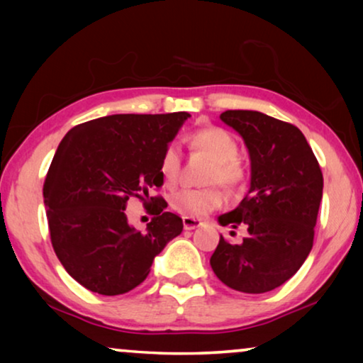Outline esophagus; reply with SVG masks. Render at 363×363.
I'll list each match as a JSON object with an SVG mask.
<instances>
[{"label":"esophagus","mask_w":363,"mask_h":363,"mask_svg":"<svg viewBox=\"0 0 363 363\" xmlns=\"http://www.w3.org/2000/svg\"><path fill=\"white\" fill-rule=\"evenodd\" d=\"M200 225V220H195V218L191 216H183V228H185V230H195V228Z\"/></svg>","instance_id":"34e87169"}]
</instances>
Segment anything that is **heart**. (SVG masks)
I'll use <instances>...</instances> for the list:
<instances>
[{"instance_id":"b5f03b06","label":"heart","mask_w":363,"mask_h":363,"mask_svg":"<svg viewBox=\"0 0 363 363\" xmlns=\"http://www.w3.org/2000/svg\"><path fill=\"white\" fill-rule=\"evenodd\" d=\"M191 145L205 152L213 160L208 182L221 183L226 190L240 191L246 185V172L240 162V145L230 132L220 127L198 130L191 137ZM162 175L168 185H175L180 178L182 153L177 145H168L160 163ZM223 203V191L218 185L206 188H182L172 196V206L188 216H203L216 210Z\"/></svg>"}]
</instances>
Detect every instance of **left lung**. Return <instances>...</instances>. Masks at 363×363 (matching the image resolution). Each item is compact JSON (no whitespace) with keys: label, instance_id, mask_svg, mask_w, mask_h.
<instances>
[{"label":"left lung","instance_id":"obj_1","mask_svg":"<svg viewBox=\"0 0 363 363\" xmlns=\"http://www.w3.org/2000/svg\"><path fill=\"white\" fill-rule=\"evenodd\" d=\"M220 117L245 138L251 188L236 210L218 218L221 226L245 228L246 236L240 242L220 236L210 264L231 289L262 294L289 281L309 256L324 178L292 123L256 111H226Z\"/></svg>","mask_w":363,"mask_h":363}]
</instances>
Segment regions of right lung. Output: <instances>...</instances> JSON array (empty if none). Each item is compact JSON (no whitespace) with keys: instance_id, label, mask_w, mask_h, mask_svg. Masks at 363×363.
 Instances as JSON below:
<instances>
[{"instance_id":"obj_1","label":"right lung","mask_w":363,"mask_h":363,"mask_svg":"<svg viewBox=\"0 0 363 363\" xmlns=\"http://www.w3.org/2000/svg\"><path fill=\"white\" fill-rule=\"evenodd\" d=\"M188 117L116 113L79 123L59 143L43 188L49 233L64 269L86 289L102 296L132 291L182 233V218L148 191L163 185L162 157ZM133 196L154 215L145 233L126 223Z\"/></svg>"}]
</instances>
